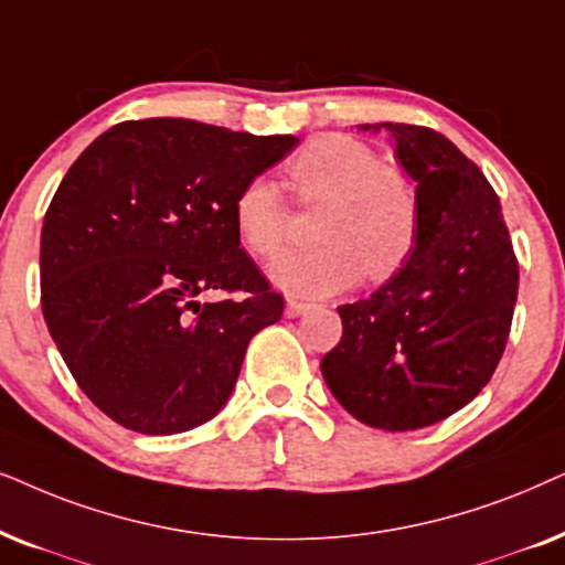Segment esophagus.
Instances as JSON below:
<instances>
[{"label":"esophagus","instance_id":"obj_1","mask_svg":"<svg viewBox=\"0 0 565 565\" xmlns=\"http://www.w3.org/2000/svg\"><path fill=\"white\" fill-rule=\"evenodd\" d=\"M310 310H312V305L295 302V299H289L287 307H284V315H287V318H299V315H305V312H310Z\"/></svg>","mask_w":565,"mask_h":565}]
</instances>
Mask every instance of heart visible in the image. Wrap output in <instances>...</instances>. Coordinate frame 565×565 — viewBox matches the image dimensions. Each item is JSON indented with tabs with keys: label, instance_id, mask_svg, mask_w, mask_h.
Returning a JSON list of instances; mask_svg holds the SVG:
<instances>
[{
	"label": "heart",
	"instance_id": "1",
	"mask_svg": "<svg viewBox=\"0 0 565 565\" xmlns=\"http://www.w3.org/2000/svg\"><path fill=\"white\" fill-rule=\"evenodd\" d=\"M302 201H328L318 250L295 253L270 266L276 287L295 297H328L353 287L364 270L390 278L411 258L418 237V195L403 172L382 168L370 147L341 134L307 141L287 164ZM235 230L247 250L276 258L289 239V206L268 178L237 193Z\"/></svg>",
	"mask_w": 565,
	"mask_h": 565
}]
</instances>
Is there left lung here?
Masks as SVG:
<instances>
[{
    "mask_svg": "<svg viewBox=\"0 0 565 565\" xmlns=\"http://www.w3.org/2000/svg\"><path fill=\"white\" fill-rule=\"evenodd\" d=\"M382 129L416 180L418 237L374 295L338 307L343 335L320 372L361 424L413 431L452 416L488 385L509 338L519 266L499 195L478 164L424 126H359Z\"/></svg>",
    "mask_w": 565,
    "mask_h": 565,
    "instance_id": "8db88e82",
    "label": "left lung"
}]
</instances>
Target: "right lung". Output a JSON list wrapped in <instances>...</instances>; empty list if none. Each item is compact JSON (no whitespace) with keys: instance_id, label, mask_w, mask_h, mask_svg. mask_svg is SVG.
I'll return each mask as SVG.
<instances>
[{"instance_id":"add662e5","label":"right lung","mask_w":565,"mask_h":565,"mask_svg":"<svg viewBox=\"0 0 565 565\" xmlns=\"http://www.w3.org/2000/svg\"><path fill=\"white\" fill-rule=\"evenodd\" d=\"M299 145L191 118L124 120L66 172L41 230V307L72 377L116 424L214 418L284 299L239 247L237 193ZM237 298L201 300L204 294Z\"/></svg>"}]
</instances>
